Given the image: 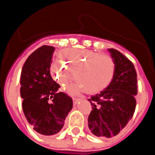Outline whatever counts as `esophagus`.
Listing matches in <instances>:
<instances>
[{
    "mask_svg": "<svg viewBox=\"0 0 155 155\" xmlns=\"http://www.w3.org/2000/svg\"><path fill=\"white\" fill-rule=\"evenodd\" d=\"M81 101V99H77V98H74V99H73V104H74V105H75V104H77L79 101Z\"/></svg>",
    "mask_w": 155,
    "mask_h": 155,
    "instance_id": "34e87169",
    "label": "esophagus"
}]
</instances>
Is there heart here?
<instances>
[{
    "mask_svg": "<svg viewBox=\"0 0 155 155\" xmlns=\"http://www.w3.org/2000/svg\"><path fill=\"white\" fill-rule=\"evenodd\" d=\"M60 62L50 67L51 78L62 89L74 80L89 94H97L110 84L114 79L116 64L110 54L89 50H63L59 53Z\"/></svg>",
    "mask_w": 155,
    "mask_h": 155,
    "instance_id": "heart-1",
    "label": "heart"
}]
</instances>
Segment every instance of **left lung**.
<instances>
[{
  "label": "left lung",
  "instance_id": "left-lung-1",
  "mask_svg": "<svg viewBox=\"0 0 155 155\" xmlns=\"http://www.w3.org/2000/svg\"><path fill=\"white\" fill-rule=\"evenodd\" d=\"M116 70L114 79L105 90L89 99L92 105L88 126L101 138L115 136L131 120L136 107L137 73L133 63L120 51L109 49Z\"/></svg>",
  "mask_w": 155,
  "mask_h": 155
}]
</instances>
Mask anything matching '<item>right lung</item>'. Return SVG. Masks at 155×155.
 <instances>
[{"mask_svg": "<svg viewBox=\"0 0 155 155\" xmlns=\"http://www.w3.org/2000/svg\"><path fill=\"white\" fill-rule=\"evenodd\" d=\"M54 48L42 45L29 56L21 74L22 109L37 133L53 135L61 131L73 107L71 96L59 92V84L50 74Z\"/></svg>", "mask_w": 155, "mask_h": 155, "instance_id": "1", "label": "right lung"}]
</instances>
